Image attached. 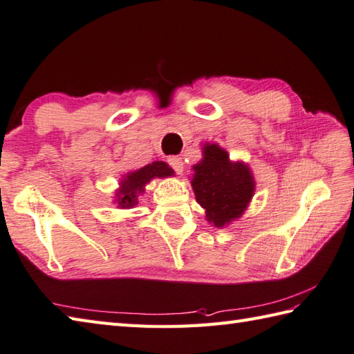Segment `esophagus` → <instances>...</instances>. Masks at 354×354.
Wrapping results in <instances>:
<instances>
[{
	"label": "esophagus",
	"mask_w": 354,
	"mask_h": 354,
	"mask_svg": "<svg viewBox=\"0 0 354 354\" xmlns=\"http://www.w3.org/2000/svg\"><path fill=\"white\" fill-rule=\"evenodd\" d=\"M169 164H170V167L178 173V175H183V171H184V161H183V158H179V156H170V158H169Z\"/></svg>",
	"instance_id": "esophagus-1"
}]
</instances>
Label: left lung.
<instances>
[{"label":"left lung","instance_id":"8db88e82","mask_svg":"<svg viewBox=\"0 0 354 354\" xmlns=\"http://www.w3.org/2000/svg\"><path fill=\"white\" fill-rule=\"evenodd\" d=\"M190 183L198 204L205 210V219L218 228L230 225L244 214L256 189L248 164L232 161L216 142L203 145V159L193 165Z\"/></svg>","mask_w":354,"mask_h":354}]
</instances>
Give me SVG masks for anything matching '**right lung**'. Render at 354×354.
<instances>
[{"label": "right lung", "instance_id": "right-lung-1", "mask_svg": "<svg viewBox=\"0 0 354 354\" xmlns=\"http://www.w3.org/2000/svg\"><path fill=\"white\" fill-rule=\"evenodd\" d=\"M175 175L170 165L164 161H153L151 164L144 165L135 171H129L122 175L120 187L115 192V201L118 209H133L140 201V196L145 192L151 179L155 178H169Z\"/></svg>", "mask_w": 354, "mask_h": 354}]
</instances>
